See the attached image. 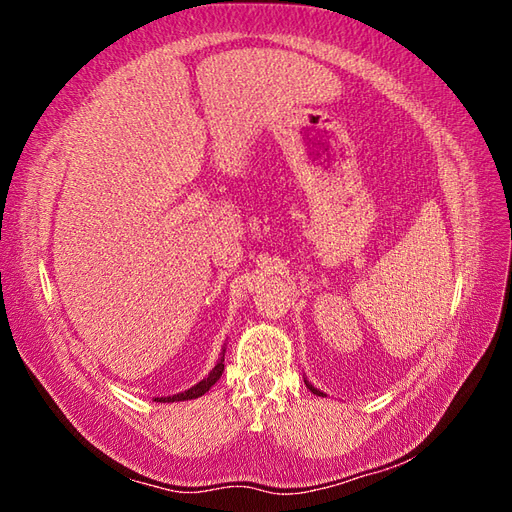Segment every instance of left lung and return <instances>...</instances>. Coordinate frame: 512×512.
Listing matches in <instances>:
<instances>
[{
    "mask_svg": "<svg viewBox=\"0 0 512 512\" xmlns=\"http://www.w3.org/2000/svg\"><path fill=\"white\" fill-rule=\"evenodd\" d=\"M305 384H307V382H305ZM307 389H309V391H312V393H316V395H322L320 391H316V389H314V386H312V384H307Z\"/></svg>",
    "mask_w": 512,
    "mask_h": 512,
    "instance_id": "8db88e82",
    "label": "left lung"
}]
</instances>
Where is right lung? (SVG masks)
I'll use <instances>...</instances> for the list:
<instances>
[{
  "mask_svg": "<svg viewBox=\"0 0 512 512\" xmlns=\"http://www.w3.org/2000/svg\"><path fill=\"white\" fill-rule=\"evenodd\" d=\"M222 371H224V352H222V356H220L218 365L213 367L211 374H209L207 378L200 380L196 386H192V389L183 391V393H179V395H173V397H158L156 401H162V404H166V401H185V399H196V397H200V395H205V393L211 389V386L220 380Z\"/></svg>",
  "mask_w": 512,
  "mask_h": 512,
  "instance_id": "1",
  "label": "right lung"
}]
</instances>
